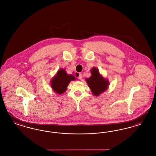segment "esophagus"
<instances>
[{
    "mask_svg": "<svg viewBox=\"0 0 156 156\" xmlns=\"http://www.w3.org/2000/svg\"><path fill=\"white\" fill-rule=\"evenodd\" d=\"M75 75H76L78 76V78L80 80H82V75L80 73H76Z\"/></svg>",
    "mask_w": 156,
    "mask_h": 156,
    "instance_id": "1",
    "label": "esophagus"
}]
</instances>
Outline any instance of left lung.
Returning a JSON list of instances; mask_svg holds the SVG:
<instances>
[{
	"instance_id": "obj_1",
	"label": "left lung",
	"mask_w": 156,
	"mask_h": 156,
	"mask_svg": "<svg viewBox=\"0 0 156 156\" xmlns=\"http://www.w3.org/2000/svg\"><path fill=\"white\" fill-rule=\"evenodd\" d=\"M90 73L91 76L85 80L92 94L97 97L107 90L109 82L101 75L96 67L92 68Z\"/></svg>"
}]
</instances>
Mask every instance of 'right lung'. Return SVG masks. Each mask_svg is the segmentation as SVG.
<instances>
[{
	"label": "right lung",
	"mask_w": 156,
	"mask_h": 156,
	"mask_svg": "<svg viewBox=\"0 0 156 156\" xmlns=\"http://www.w3.org/2000/svg\"><path fill=\"white\" fill-rule=\"evenodd\" d=\"M75 77L73 75L68 74L66 69H60L51 80V87L57 94H62L66 92L67 86L71 81H74Z\"/></svg>",
	"instance_id": "right-lung-1"
}]
</instances>
